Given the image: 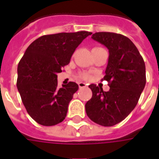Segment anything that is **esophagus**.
I'll return each mask as SVG.
<instances>
[{
    "instance_id": "34e87169",
    "label": "esophagus",
    "mask_w": 159,
    "mask_h": 159,
    "mask_svg": "<svg viewBox=\"0 0 159 159\" xmlns=\"http://www.w3.org/2000/svg\"><path fill=\"white\" fill-rule=\"evenodd\" d=\"M78 86H79L80 88H84V87H87V84H86L85 82H79V83H78Z\"/></svg>"
}]
</instances>
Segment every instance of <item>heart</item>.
Returning <instances> with one entry per match:
<instances>
[{
	"label": "heart",
	"mask_w": 159,
	"mask_h": 159,
	"mask_svg": "<svg viewBox=\"0 0 159 159\" xmlns=\"http://www.w3.org/2000/svg\"><path fill=\"white\" fill-rule=\"evenodd\" d=\"M82 78H84V79H88L89 78V75L87 74V73H83L82 75Z\"/></svg>",
	"instance_id": "heart-1"
}]
</instances>
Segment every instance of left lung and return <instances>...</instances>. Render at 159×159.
Wrapping results in <instances>:
<instances>
[{
    "mask_svg": "<svg viewBox=\"0 0 159 159\" xmlns=\"http://www.w3.org/2000/svg\"><path fill=\"white\" fill-rule=\"evenodd\" d=\"M92 39L109 50L108 64L103 79L110 90L91 84L92 97L86 103L87 116L102 126H113L127 117L139 102L145 87V63L138 48L129 38L120 34L98 32Z\"/></svg>",
    "mask_w": 159,
    "mask_h": 159,
    "instance_id": "obj_1",
    "label": "left lung"
}]
</instances>
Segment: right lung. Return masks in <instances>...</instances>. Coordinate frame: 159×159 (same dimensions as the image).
<instances>
[{"instance_id": "add662e5", "label": "right lung", "mask_w": 159, "mask_h": 159, "mask_svg": "<svg viewBox=\"0 0 159 159\" xmlns=\"http://www.w3.org/2000/svg\"><path fill=\"white\" fill-rule=\"evenodd\" d=\"M92 33H58L34 40L18 64L17 88L31 118L44 126L55 125L67 116L68 104L78 90L76 82L57 87V73L72 53Z\"/></svg>"}]
</instances>
